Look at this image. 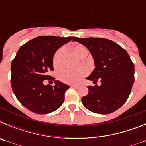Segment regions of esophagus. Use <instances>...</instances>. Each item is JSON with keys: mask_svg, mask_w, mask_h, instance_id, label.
Returning <instances> with one entry per match:
<instances>
[{"mask_svg": "<svg viewBox=\"0 0 146 146\" xmlns=\"http://www.w3.org/2000/svg\"><path fill=\"white\" fill-rule=\"evenodd\" d=\"M71 88H78V86H77V85H72V86H71Z\"/></svg>", "mask_w": 146, "mask_h": 146, "instance_id": "obj_1", "label": "esophagus"}]
</instances>
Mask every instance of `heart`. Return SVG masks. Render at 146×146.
<instances>
[{
  "instance_id": "heart-1",
  "label": "heart",
  "mask_w": 146,
  "mask_h": 146,
  "mask_svg": "<svg viewBox=\"0 0 146 146\" xmlns=\"http://www.w3.org/2000/svg\"><path fill=\"white\" fill-rule=\"evenodd\" d=\"M73 52L80 58H84L88 55V50L83 45L78 44L74 46ZM63 49L60 48L55 52L52 58V64L55 68H59L61 66ZM87 72L85 68H79L76 69H65L59 73L58 77L60 81L67 84H76L79 82L82 77H84Z\"/></svg>"
}]
</instances>
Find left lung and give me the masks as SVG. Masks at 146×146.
<instances>
[{"instance_id": "8db88e82", "label": "left lung", "mask_w": 146, "mask_h": 146, "mask_svg": "<svg viewBox=\"0 0 146 146\" xmlns=\"http://www.w3.org/2000/svg\"><path fill=\"white\" fill-rule=\"evenodd\" d=\"M74 42L88 49L95 69L86 79L95 86H88V94L82 102L88 110L98 114H109L119 109L128 99L135 81V66L126 50L111 40L102 38H81ZM100 79L101 86L96 85Z\"/></svg>"}]
</instances>
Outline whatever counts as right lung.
I'll return each mask as SVG.
<instances>
[{
	"mask_svg": "<svg viewBox=\"0 0 146 146\" xmlns=\"http://www.w3.org/2000/svg\"><path fill=\"white\" fill-rule=\"evenodd\" d=\"M74 37L42 36L23 44L11 62V85L13 92L23 106L37 114L52 113L61 106L69 86L55 80L54 86H44V79L55 78L52 58L56 50Z\"/></svg>",
	"mask_w": 146,
	"mask_h": 146,
	"instance_id": "right-lung-1",
	"label": "right lung"
}]
</instances>
